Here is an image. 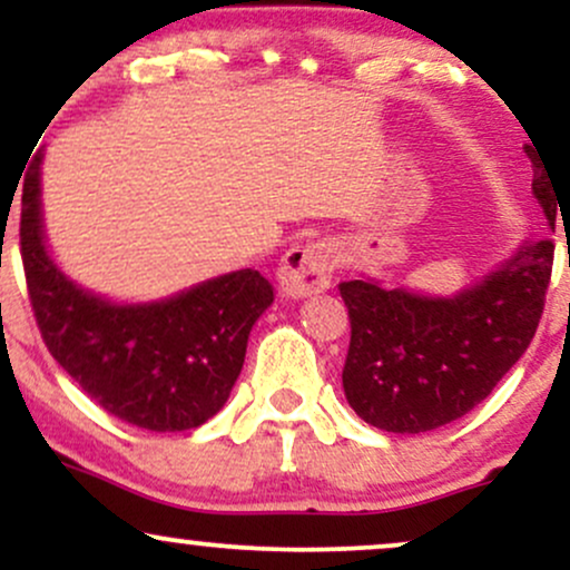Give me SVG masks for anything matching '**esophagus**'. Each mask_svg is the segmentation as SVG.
<instances>
[{"mask_svg": "<svg viewBox=\"0 0 570 570\" xmlns=\"http://www.w3.org/2000/svg\"><path fill=\"white\" fill-rule=\"evenodd\" d=\"M335 252L324 240L292 246L278 265V284L286 297H307L330 289Z\"/></svg>", "mask_w": 570, "mask_h": 570, "instance_id": "obj_1", "label": "esophagus"}]
</instances>
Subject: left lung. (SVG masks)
Instances as JSON below:
<instances>
[{"label": "left lung", "instance_id": "obj_1", "mask_svg": "<svg viewBox=\"0 0 570 570\" xmlns=\"http://www.w3.org/2000/svg\"><path fill=\"white\" fill-rule=\"evenodd\" d=\"M533 195L554 230L558 193L539 171ZM552 259V238L528 240L450 299L343 281L337 289L351 318L343 389L356 415L394 434H421L485 402L539 330Z\"/></svg>", "mask_w": 570, "mask_h": 570}]
</instances>
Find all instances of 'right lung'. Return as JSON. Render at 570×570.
I'll return each mask as SVG.
<instances>
[{"mask_svg":"<svg viewBox=\"0 0 570 570\" xmlns=\"http://www.w3.org/2000/svg\"><path fill=\"white\" fill-rule=\"evenodd\" d=\"M39 155L23 179L21 259L39 335L98 407L147 431L198 429L225 407L248 332L273 303L259 271L227 273L166 303L112 305L63 276L39 219Z\"/></svg>","mask_w":570,"mask_h":570,"instance_id":"add662e5","label":"right lung"}]
</instances>
